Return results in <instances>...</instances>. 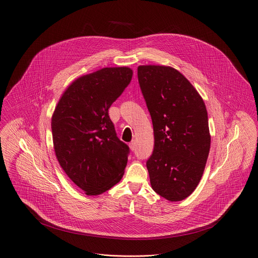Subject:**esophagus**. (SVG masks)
Wrapping results in <instances>:
<instances>
[{"label":"esophagus","mask_w":258,"mask_h":258,"mask_svg":"<svg viewBox=\"0 0 258 258\" xmlns=\"http://www.w3.org/2000/svg\"><path fill=\"white\" fill-rule=\"evenodd\" d=\"M130 148H131V150H133V151L136 149V141H135V140L130 143Z\"/></svg>","instance_id":"obj_1"}]
</instances>
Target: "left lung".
Listing matches in <instances>:
<instances>
[{
  "instance_id": "1",
  "label": "left lung",
  "mask_w": 258,
  "mask_h": 258,
  "mask_svg": "<svg viewBox=\"0 0 258 258\" xmlns=\"http://www.w3.org/2000/svg\"><path fill=\"white\" fill-rule=\"evenodd\" d=\"M138 81L154 134L146 162L151 186L169 201L183 200L194 192L208 161L207 108L193 85L170 66H139Z\"/></svg>"
}]
</instances>
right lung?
<instances>
[{
  "label": "right lung",
  "instance_id": "1",
  "mask_svg": "<svg viewBox=\"0 0 258 258\" xmlns=\"http://www.w3.org/2000/svg\"><path fill=\"white\" fill-rule=\"evenodd\" d=\"M132 77L128 67H106L77 79L51 117L57 160L87 195L108 191L123 176L130 147L117 137L109 109Z\"/></svg>",
  "mask_w": 258,
  "mask_h": 258
}]
</instances>
